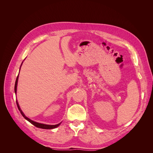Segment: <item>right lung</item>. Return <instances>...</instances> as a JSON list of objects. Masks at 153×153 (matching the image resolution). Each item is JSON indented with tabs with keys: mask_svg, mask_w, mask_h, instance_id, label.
I'll return each mask as SVG.
<instances>
[{
	"mask_svg": "<svg viewBox=\"0 0 153 153\" xmlns=\"http://www.w3.org/2000/svg\"><path fill=\"white\" fill-rule=\"evenodd\" d=\"M23 63V62H22ZM22 66V65H21ZM21 67V66H20ZM18 75L17 76V78H16V82H15V93H16V87H17V84H18ZM16 101V105H17V106H18V110H19V111L20 112L21 114L22 115V116L24 117L25 119H27V121H28L29 122H30L31 124H32L34 125V126H35L37 128H42V129H53V128H55L58 127L60 124H61V123H59L58 124H56V125H48V124H41V123H36V122H34L33 121H32V120H30V119H29L28 117H27L25 114L22 112V110L20 109V106H19V105H18V101L17 100Z\"/></svg>",
	"mask_w": 153,
	"mask_h": 153,
	"instance_id": "1",
	"label": "right lung"
}]
</instances>
